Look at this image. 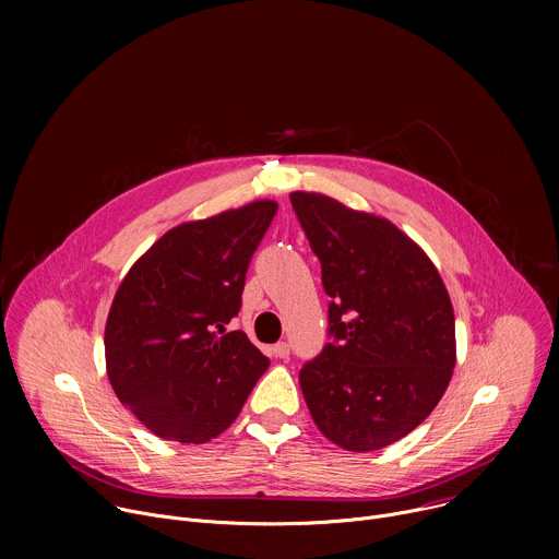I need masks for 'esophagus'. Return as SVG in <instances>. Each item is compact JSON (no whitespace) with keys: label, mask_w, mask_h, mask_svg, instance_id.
I'll return each mask as SVG.
<instances>
[{"label":"esophagus","mask_w":559,"mask_h":559,"mask_svg":"<svg viewBox=\"0 0 559 559\" xmlns=\"http://www.w3.org/2000/svg\"><path fill=\"white\" fill-rule=\"evenodd\" d=\"M272 354H274L276 358H281V360H287V358H289V345H287V343H276V345L272 347Z\"/></svg>","instance_id":"34e87169"}]
</instances>
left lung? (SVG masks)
<instances>
[{
  "mask_svg": "<svg viewBox=\"0 0 559 559\" xmlns=\"http://www.w3.org/2000/svg\"><path fill=\"white\" fill-rule=\"evenodd\" d=\"M292 207L321 261L332 343L298 380L316 427L347 451L414 431L455 367V321L429 257L386 218L309 192Z\"/></svg>",
  "mask_w": 559,
  "mask_h": 559,
  "instance_id": "1",
  "label": "left lung"
}]
</instances>
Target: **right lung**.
I'll return each instance as SVG.
<instances>
[{
  "mask_svg": "<svg viewBox=\"0 0 559 559\" xmlns=\"http://www.w3.org/2000/svg\"><path fill=\"white\" fill-rule=\"evenodd\" d=\"M276 210L257 201L173 227L121 281L104 338L108 378L154 436L216 438L270 367L241 330L225 328Z\"/></svg>",
  "mask_w": 559,
  "mask_h": 559,
  "instance_id": "add662e5",
  "label": "right lung"
}]
</instances>
